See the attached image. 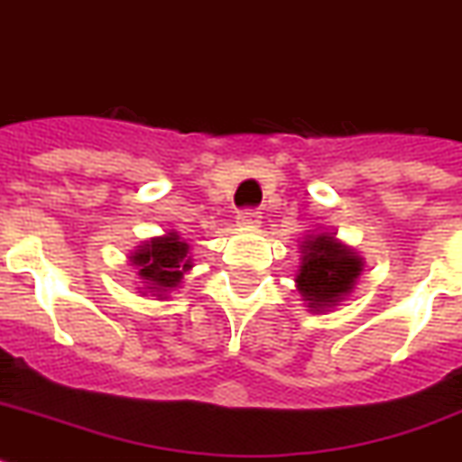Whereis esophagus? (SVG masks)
I'll return each mask as SVG.
<instances>
[{"label": "esophagus", "instance_id": "34e87169", "mask_svg": "<svg viewBox=\"0 0 462 462\" xmlns=\"http://www.w3.org/2000/svg\"><path fill=\"white\" fill-rule=\"evenodd\" d=\"M238 226L245 228V231H254V228H259V224H262V212H257V209H243V212H238Z\"/></svg>", "mask_w": 462, "mask_h": 462}]
</instances>
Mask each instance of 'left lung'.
Returning <instances> with one entry per match:
<instances>
[{
	"label": "left lung",
	"mask_w": 462,
	"mask_h": 462,
	"mask_svg": "<svg viewBox=\"0 0 462 462\" xmlns=\"http://www.w3.org/2000/svg\"><path fill=\"white\" fill-rule=\"evenodd\" d=\"M295 285L309 311L323 314L345 302L364 273V257L330 231L307 234L300 243Z\"/></svg>",
	"instance_id": "8db88e82"
}]
</instances>
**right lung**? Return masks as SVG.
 <instances>
[{
  "mask_svg": "<svg viewBox=\"0 0 462 462\" xmlns=\"http://www.w3.org/2000/svg\"><path fill=\"white\" fill-rule=\"evenodd\" d=\"M129 262L136 266V276L141 278L136 291L155 295L158 300H167L171 291L181 288L184 273L193 269L189 240L181 238L177 231L143 240L129 254Z\"/></svg>",
  "mask_w": 462,
  "mask_h": 462,
  "instance_id": "right-lung-1",
  "label": "right lung"
}]
</instances>
